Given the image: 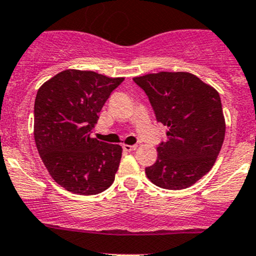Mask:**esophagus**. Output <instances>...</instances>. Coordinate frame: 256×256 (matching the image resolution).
<instances>
[{
    "label": "esophagus",
    "instance_id": "obj_1",
    "mask_svg": "<svg viewBox=\"0 0 256 256\" xmlns=\"http://www.w3.org/2000/svg\"><path fill=\"white\" fill-rule=\"evenodd\" d=\"M122 148L124 151L131 152L134 151V150H136V144H122Z\"/></svg>",
    "mask_w": 256,
    "mask_h": 256
}]
</instances>
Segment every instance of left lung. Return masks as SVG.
Returning a JSON list of instances; mask_svg holds the SVG:
<instances>
[{"label": "left lung", "instance_id": "obj_1", "mask_svg": "<svg viewBox=\"0 0 256 256\" xmlns=\"http://www.w3.org/2000/svg\"><path fill=\"white\" fill-rule=\"evenodd\" d=\"M156 120L168 126L147 178L164 190H184L210 171L222 148L226 121L220 96L210 85L184 72L136 76Z\"/></svg>", "mask_w": 256, "mask_h": 256}]
</instances>
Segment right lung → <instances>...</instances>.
<instances>
[{
	"label": "right lung",
	"mask_w": 256,
	"mask_h": 256,
	"mask_svg": "<svg viewBox=\"0 0 256 256\" xmlns=\"http://www.w3.org/2000/svg\"><path fill=\"white\" fill-rule=\"evenodd\" d=\"M124 78L68 69L40 88L34 140L49 174L72 193L98 194L115 180L122 148L90 138L110 94Z\"/></svg>",
	"instance_id": "1"
}]
</instances>
